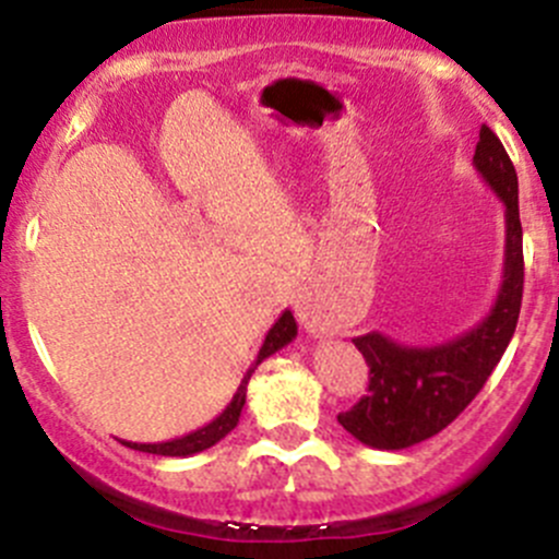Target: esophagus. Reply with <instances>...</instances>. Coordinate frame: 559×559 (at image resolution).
<instances>
[{
    "instance_id": "obj_1",
    "label": "esophagus",
    "mask_w": 559,
    "mask_h": 559,
    "mask_svg": "<svg viewBox=\"0 0 559 559\" xmlns=\"http://www.w3.org/2000/svg\"><path fill=\"white\" fill-rule=\"evenodd\" d=\"M297 316H300V321L306 324L308 332L324 330V321H321L319 308H316V302L311 300V297H300V300H297Z\"/></svg>"
}]
</instances>
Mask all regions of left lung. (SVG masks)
<instances>
[{"instance_id": "8db88e82", "label": "left lung", "mask_w": 559, "mask_h": 559, "mask_svg": "<svg viewBox=\"0 0 559 559\" xmlns=\"http://www.w3.org/2000/svg\"><path fill=\"white\" fill-rule=\"evenodd\" d=\"M473 165L506 205L503 284L489 313L447 343L405 346L381 332L354 337L370 368V384L368 394L337 421L365 447L397 452L438 436L481 392L514 337L524 286L520 183L489 127L478 132Z\"/></svg>"}]
</instances>
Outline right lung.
<instances>
[{"mask_svg": "<svg viewBox=\"0 0 559 559\" xmlns=\"http://www.w3.org/2000/svg\"><path fill=\"white\" fill-rule=\"evenodd\" d=\"M297 337V321L292 311H284L281 313V319L275 321L273 326H270V332L264 335V343L262 348H259V357L257 362H253V368H248V373L243 376V381H240L238 392H235L233 403L227 405V408L222 411V414L216 416V419L211 421V425L200 427V430L189 432V436L183 438H175V441H165V443H127L129 449H138V452H148V454H162V456H189V454H197V452H205V449L216 447L218 441H222L224 436H229V432L238 427L240 421V411H243L246 405V386H248V379H251V373L257 370V365L262 362V359H267L270 354H275L278 348H284L286 343H292Z\"/></svg>", "mask_w": 559, "mask_h": 559, "instance_id": "obj_1", "label": "right lung"}]
</instances>
